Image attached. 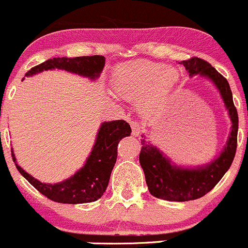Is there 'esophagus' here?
<instances>
[{
    "mask_svg": "<svg viewBox=\"0 0 248 248\" xmlns=\"http://www.w3.org/2000/svg\"><path fill=\"white\" fill-rule=\"evenodd\" d=\"M130 126H131L132 135H134V136H139V135H141V132H142V130H143V126L139 123V122L131 121V122H130Z\"/></svg>",
    "mask_w": 248,
    "mask_h": 248,
    "instance_id": "esophagus-1",
    "label": "esophagus"
}]
</instances>
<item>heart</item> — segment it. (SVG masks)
I'll list each match as a JSON object with an SVG mask.
<instances>
[{
	"label": "heart",
	"instance_id": "heart-1",
	"mask_svg": "<svg viewBox=\"0 0 248 248\" xmlns=\"http://www.w3.org/2000/svg\"><path fill=\"white\" fill-rule=\"evenodd\" d=\"M180 74L177 69L163 63L147 60L135 61L117 69L113 75V88L126 99L141 98L147 93L145 104L154 106L162 103L178 86Z\"/></svg>",
	"mask_w": 248,
	"mask_h": 248
}]
</instances>
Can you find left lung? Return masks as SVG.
<instances>
[{"instance_id": "8db88e82", "label": "left lung", "mask_w": 248, "mask_h": 248, "mask_svg": "<svg viewBox=\"0 0 248 248\" xmlns=\"http://www.w3.org/2000/svg\"><path fill=\"white\" fill-rule=\"evenodd\" d=\"M180 64L186 68L188 76L200 74L215 83L228 108L233 125L227 147L221 155L208 166L197 170H186L170 165V160L166 159L156 147L141 140L140 163L144 172L148 190L154 197L173 202L198 200L213 190L231 167L238 147V111L234 106L233 95L227 78L202 58L191 57L190 60L180 62Z\"/></svg>"}]
</instances>
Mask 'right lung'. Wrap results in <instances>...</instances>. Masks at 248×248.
<instances>
[{
	"label": "right lung",
	"instance_id": "right-lung-1",
	"mask_svg": "<svg viewBox=\"0 0 248 248\" xmlns=\"http://www.w3.org/2000/svg\"><path fill=\"white\" fill-rule=\"evenodd\" d=\"M104 65H105V57L99 55L74 58L57 57L33 67L27 71L26 76L40 73L43 70L58 68L87 78H95L101 73ZM130 134H131V127L125 121L104 123L99 130L95 144L83 168L76 172L70 179L53 185L43 184L39 180L34 179L15 162L14 154H12V157L22 177L26 178L33 187L37 188L48 200L64 204L91 203L98 201L106 191L111 172L117 161L118 143L123 137L130 136Z\"/></svg>",
	"mask_w": 248,
	"mask_h": 248
}]
</instances>
